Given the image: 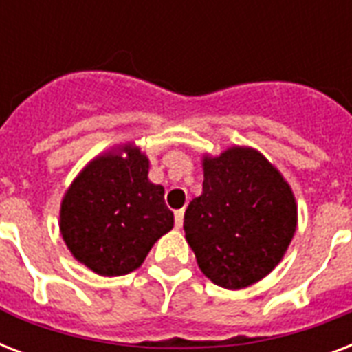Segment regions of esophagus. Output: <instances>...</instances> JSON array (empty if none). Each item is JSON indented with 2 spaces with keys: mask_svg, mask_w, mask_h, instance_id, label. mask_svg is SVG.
<instances>
[{
  "mask_svg": "<svg viewBox=\"0 0 352 352\" xmlns=\"http://www.w3.org/2000/svg\"><path fill=\"white\" fill-rule=\"evenodd\" d=\"M182 223H184V210H177L175 212V226L181 228Z\"/></svg>",
  "mask_w": 352,
  "mask_h": 352,
  "instance_id": "34e87169",
  "label": "esophagus"
}]
</instances>
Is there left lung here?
Wrapping results in <instances>:
<instances>
[{
  "mask_svg": "<svg viewBox=\"0 0 352 352\" xmlns=\"http://www.w3.org/2000/svg\"><path fill=\"white\" fill-rule=\"evenodd\" d=\"M203 166V193L184 214L186 239L206 278L245 289L287 252L296 232L294 195L256 149L230 148Z\"/></svg>",
  "mask_w": 352,
  "mask_h": 352,
  "instance_id": "obj_1",
  "label": "left lung"
}]
</instances>
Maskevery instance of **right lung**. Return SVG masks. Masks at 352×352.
Returning a JSON list of instances; mask_svg holds the SVG:
<instances>
[{"label":"right lung","mask_w":352,"mask_h":352,"mask_svg":"<svg viewBox=\"0 0 352 352\" xmlns=\"http://www.w3.org/2000/svg\"><path fill=\"white\" fill-rule=\"evenodd\" d=\"M104 155L65 193L60 230L73 256L100 276L138 268L160 235L173 228L164 188L149 182V162L137 148Z\"/></svg>","instance_id":"1"}]
</instances>
